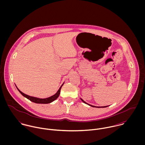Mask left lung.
<instances>
[{"label": "left lung", "mask_w": 145, "mask_h": 145, "mask_svg": "<svg viewBox=\"0 0 145 145\" xmlns=\"http://www.w3.org/2000/svg\"><path fill=\"white\" fill-rule=\"evenodd\" d=\"M81 100L83 101V102L84 103L87 104H88L89 105H90V106H93V107H96V108H105V107H106V106H94V105H90V104H88L87 103H86L85 101H84L82 99H81Z\"/></svg>", "instance_id": "obj_1"}]
</instances>
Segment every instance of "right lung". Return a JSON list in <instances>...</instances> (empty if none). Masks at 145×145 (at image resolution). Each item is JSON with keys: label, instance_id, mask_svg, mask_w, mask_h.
I'll return each mask as SVG.
<instances>
[{"label": "right lung", "instance_id": "add662e5", "mask_svg": "<svg viewBox=\"0 0 145 145\" xmlns=\"http://www.w3.org/2000/svg\"><path fill=\"white\" fill-rule=\"evenodd\" d=\"M63 84L60 86V88H59V90L57 91V93L55 95H52V96H51L50 97H48V98H44V99H41V98H36V97H31L29 95L25 94L24 93H22L21 91H20L17 86L16 87H17L18 90L20 91V93H21V94L23 97H25L26 98H27L28 99H29L31 102H34L35 103L48 104L52 102L53 101L56 100L59 97V96L60 95V90H61V87H62Z\"/></svg>", "mask_w": 145, "mask_h": 145}]
</instances>
